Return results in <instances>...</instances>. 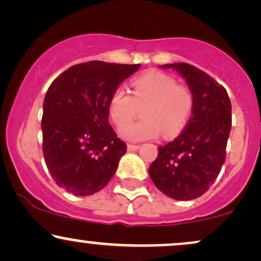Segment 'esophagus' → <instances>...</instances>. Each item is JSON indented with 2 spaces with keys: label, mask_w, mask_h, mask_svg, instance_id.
Instances as JSON below:
<instances>
[{
  "label": "esophagus",
  "mask_w": 261,
  "mask_h": 261,
  "mask_svg": "<svg viewBox=\"0 0 261 261\" xmlns=\"http://www.w3.org/2000/svg\"><path fill=\"white\" fill-rule=\"evenodd\" d=\"M140 144H133V143H128L127 144V150H137L140 148Z\"/></svg>",
  "instance_id": "1"
}]
</instances>
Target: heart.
<instances>
[{
  "label": "heart",
  "mask_w": 261,
  "mask_h": 261,
  "mask_svg": "<svg viewBox=\"0 0 261 261\" xmlns=\"http://www.w3.org/2000/svg\"><path fill=\"white\" fill-rule=\"evenodd\" d=\"M131 95L119 87L112 93L108 111L118 127H123L143 109L142 121L128 125L120 131L128 141H146L163 136L172 139L187 126L194 109L193 91L178 85L171 75L159 70L135 77Z\"/></svg>",
  "instance_id": "heart-1"
}]
</instances>
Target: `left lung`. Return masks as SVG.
I'll list each match as a JSON object with an SVG mask.
<instances>
[{
    "instance_id": "obj_1",
    "label": "left lung",
    "mask_w": 261,
    "mask_h": 261,
    "mask_svg": "<svg viewBox=\"0 0 261 261\" xmlns=\"http://www.w3.org/2000/svg\"><path fill=\"white\" fill-rule=\"evenodd\" d=\"M174 68L193 91L194 109L172 142L158 147V156L148 169L153 184L177 200L198 198L220 174L231 131V102L225 87L210 75L187 63L164 64Z\"/></svg>"
}]
</instances>
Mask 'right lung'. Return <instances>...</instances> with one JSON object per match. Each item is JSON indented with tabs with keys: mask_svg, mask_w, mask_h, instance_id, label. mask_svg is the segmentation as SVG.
Wrapping results in <instances>:
<instances>
[{
	"mask_svg": "<svg viewBox=\"0 0 261 261\" xmlns=\"http://www.w3.org/2000/svg\"><path fill=\"white\" fill-rule=\"evenodd\" d=\"M140 64L91 61L73 65L47 90L42 149L56 184L75 196H90L108 185L126 143L109 124L112 93Z\"/></svg>",
	"mask_w": 261,
	"mask_h": 261,
	"instance_id": "obj_1",
	"label": "right lung"
}]
</instances>
